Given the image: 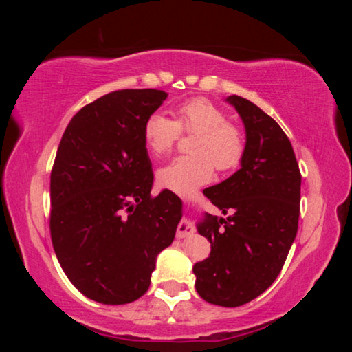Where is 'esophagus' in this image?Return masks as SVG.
I'll list each match as a JSON object with an SVG mask.
<instances>
[{
  "mask_svg": "<svg viewBox=\"0 0 352 352\" xmlns=\"http://www.w3.org/2000/svg\"><path fill=\"white\" fill-rule=\"evenodd\" d=\"M194 233V228L190 226V223L188 220H182L180 223L177 226V237L178 239H184V237H188Z\"/></svg>",
  "mask_w": 352,
  "mask_h": 352,
  "instance_id": "esophagus-1",
  "label": "esophagus"
}]
</instances>
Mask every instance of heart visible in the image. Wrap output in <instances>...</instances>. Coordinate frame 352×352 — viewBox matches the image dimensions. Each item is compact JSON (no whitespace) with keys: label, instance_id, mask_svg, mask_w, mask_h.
I'll return each instance as SVG.
<instances>
[{"label":"heart","instance_id":"b5f03b06","mask_svg":"<svg viewBox=\"0 0 352 352\" xmlns=\"http://www.w3.org/2000/svg\"><path fill=\"white\" fill-rule=\"evenodd\" d=\"M195 135L190 140L192 155L178 157L158 172L162 186L178 194H190L211 180L214 168L219 172L239 166L245 153V136L236 124L205 98H194L175 109V121L163 113L146 119L142 136L148 151L157 157L169 153L180 135Z\"/></svg>","mask_w":352,"mask_h":352}]
</instances>
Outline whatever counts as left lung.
<instances>
[{
	"label": "left lung",
	"mask_w": 352,
	"mask_h": 352,
	"mask_svg": "<svg viewBox=\"0 0 352 352\" xmlns=\"http://www.w3.org/2000/svg\"><path fill=\"white\" fill-rule=\"evenodd\" d=\"M247 132L242 168L204 190L226 219L206 214L199 233L211 254L194 265L195 289L205 301L237 307L275 281L295 241L301 172L290 140L275 119L241 96H230Z\"/></svg>",
	"instance_id": "1"
}]
</instances>
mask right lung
<instances>
[{"instance_id":"obj_1","label":"right lung","mask_w":352,"mask_h":352,"mask_svg":"<svg viewBox=\"0 0 352 352\" xmlns=\"http://www.w3.org/2000/svg\"><path fill=\"white\" fill-rule=\"evenodd\" d=\"M162 90H118L76 113L51 170L50 231L65 275L102 305L138 300L158 253L174 242L182 200L151 194L146 119Z\"/></svg>"}]
</instances>
